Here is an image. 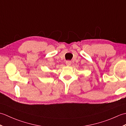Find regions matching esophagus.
Listing matches in <instances>:
<instances>
[{"label": "esophagus", "instance_id": "34e87169", "mask_svg": "<svg viewBox=\"0 0 126 126\" xmlns=\"http://www.w3.org/2000/svg\"><path fill=\"white\" fill-rule=\"evenodd\" d=\"M65 64H66V65L70 66L71 65V62L70 61H66V62H65Z\"/></svg>", "mask_w": 126, "mask_h": 126}]
</instances>
